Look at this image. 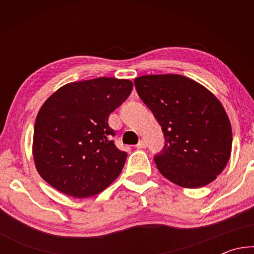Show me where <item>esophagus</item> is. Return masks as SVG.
<instances>
[{"label": "esophagus", "instance_id": "34e87169", "mask_svg": "<svg viewBox=\"0 0 254 254\" xmlns=\"http://www.w3.org/2000/svg\"><path fill=\"white\" fill-rule=\"evenodd\" d=\"M145 147H147V143H145L144 140H140L139 143L136 144V148L137 149H144Z\"/></svg>", "mask_w": 254, "mask_h": 254}]
</instances>
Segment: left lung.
Returning a JSON list of instances; mask_svg holds the SVG:
<instances>
[{
  "instance_id": "left-lung-1",
  "label": "left lung",
  "mask_w": 254,
  "mask_h": 254,
  "mask_svg": "<svg viewBox=\"0 0 254 254\" xmlns=\"http://www.w3.org/2000/svg\"><path fill=\"white\" fill-rule=\"evenodd\" d=\"M134 85L165 137L153 157L161 175L185 188L212 183L225 168L232 148L231 123L220 101L180 75L141 76Z\"/></svg>"
}]
</instances>
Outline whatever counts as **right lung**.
<instances>
[{
	"mask_svg": "<svg viewBox=\"0 0 254 254\" xmlns=\"http://www.w3.org/2000/svg\"><path fill=\"white\" fill-rule=\"evenodd\" d=\"M132 87L127 79L101 77L67 84L45 102L34 124L33 158L50 186L85 198L119 177L127 154L112 140L109 117Z\"/></svg>",
	"mask_w": 254,
	"mask_h": 254,
	"instance_id": "obj_1",
	"label": "right lung"
}]
</instances>
